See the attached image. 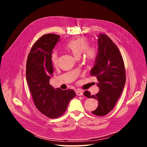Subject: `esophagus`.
I'll return each instance as SVG.
<instances>
[{
	"label": "esophagus",
	"mask_w": 147,
	"mask_h": 147,
	"mask_svg": "<svg viewBox=\"0 0 147 147\" xmlns=\"http://www.w3.org/2000/svg\"><path fill=\"white\" fill-rule=\"evenodd\" d=\"M76 94L77 96H83V92L81 90H78L76 91Z\"/></svg>",
	"instance_id": "34e87169"
}]
</instances>
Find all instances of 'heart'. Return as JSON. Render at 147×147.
<instances>
[{
    "label": "heart",
    "instance_id": "obj_1",
    "mask_svg": "<svg viewBox=\"0 0 147 147\" xmlns=\"http://www.w3.org/2000/svg\"><path fill=\"white\" fill-rule=\"evenodd\" d=\"M88 46L89 44L87 40L81 37L69 41L65 44L64 48L75 58H80L82 53L84 52L86 58L89 61H92L96 56V49L94 47L88 48ZM51 61L53 65H57V61H58V55L56 52H53L52 53Z\"/></svg>",
    "mask_w": 147,
    "mask_h": 147
}]
</instances>
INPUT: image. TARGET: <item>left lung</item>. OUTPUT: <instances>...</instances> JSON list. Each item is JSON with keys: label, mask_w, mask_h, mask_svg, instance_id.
Listing matches in <instances>:
<instances>
[{"label": "left lung", "mask_w": 147, "mask_h": 147, "mask_svg": "<svg viewBox=\"0 0 147 147\" xmlns=\"http://www.w3.org/2000/svg\"><path fill=\"white\" fill-rule=\"evenodd\" d=\"M97 56L90 74L97 77L99 92L94 95L86 91L84 96L99 102L92 112L97 116H104L113 109L121 96L126 82L124 61L118 47L107 35L99 34Z\"/></svg>", "instance_id": "obj_1"}]
</instances>
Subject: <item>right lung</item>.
<instances>
[{
	"label": "right lung",
	"mask_w": 147,
	"mask_h": 147,
	"mask_svg": "<svg viewBox=\"0 0 147 147\" xmlns=\"http://www.w3.org/2000/svg\"><path fill=\"white\" fill-rule=\"evenodd\" d=\"M60 36L43 35L35 43L26 63V80L37 109L48 118H56L64 114L70 100L76 96L73 90H62L50 84L53 67L52 51Z\"/></svg>",
	"instance_id": "obj_1"
}]
</instances>
